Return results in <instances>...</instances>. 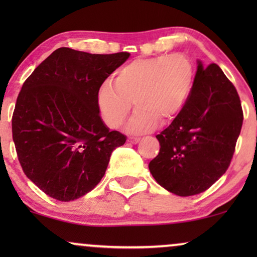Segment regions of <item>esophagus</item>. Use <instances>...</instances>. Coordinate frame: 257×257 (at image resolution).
<instances>
[{
    "instance_id": "1",
    "label": "esophagus",
    "mask_w": 257,
    "mask_h": 257,
    "mask_svg": "<svg viewBox=\"0 0 257 257\" xmlns=\"http://www.w3.org/2000/svg\"><path fill=\"white\" fill-rule=\"evenodd\" d=\"M127 142L131 144H137L140 142V138H137V137H130V138L127 139Z\"/></svg>"
}]
</instances>
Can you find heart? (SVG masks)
<instances>
[{"instance_id":"heart-1","label":"heart","mask_w":257,"mask_h":257,"mask_svg":"<svg viewBox=\"0 0 257 257\" xmlns=\"http://www.w3.org/2000/svg\"><path fill=\"white\" fill-rule=\"evenodd\" d=\"M194 83V65L187 56L172 54L136 59L117 72L113 85L105 82L97 93L99 113L110 128L127 124L133 133L154 128L158 121H170L182 110Z\"/></svg>"}]
</instances>
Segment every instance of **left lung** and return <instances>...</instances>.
Masks as SVG:
<instances>
[{
	"instance_id": "left-lung-1",
	"label": "left lung",
	"mask_w": 257,
	"mask_h": 257,
	"mask_svg": "<svg viewBox=\"0 0 257 257\" xmlns=\"http://www.w3.org/2000/svg\"><path fill=\"white\" fill-rule=\"evenodd\" d=\"M243 113L237 91L219 65L198 61L191 93L172 124L157 136L149 164L158 184L180 196L199 194L226 173Z\"/></svg>"
}]
</instances>
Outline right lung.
<instances>
[{"mask_svg":"<svg viewBox=\"0 0 257 257\" xmlns=\"http://www.w3.org/2000/svg\"><path fill=\"white\" fill-rule=\"evenodd\" d=\"M128 52L96 55L59 48L24 82L13 114L23 172L45 194L72 201L96 187L126 137L101 120L97 93Z\"/></svg>","mask_w":257,"mask_h":257,"instance_id":"1","label":"right lung"}]
</instances>
